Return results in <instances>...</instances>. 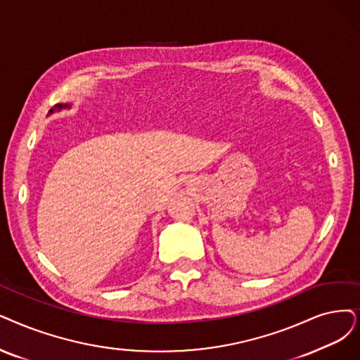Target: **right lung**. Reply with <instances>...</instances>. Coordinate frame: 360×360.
Masks as SVG:
<instances>
[{"label":"right lung","instance_id":"add662e5","mask_svg":"<svg viewBox=\"0 0 360 360\" xmlns=\"http://www.w3.org/2000/svg\"><path fill=\"white\" fill-rule=\"evenodd\" d=\"M70 106H72L70 103H57V105H54V108H51V109H50L49 115H51L53 112H60V110L68 109V108H70Z\"/></svg>","mask_w":360,"mask_h":360}]
</instances>
